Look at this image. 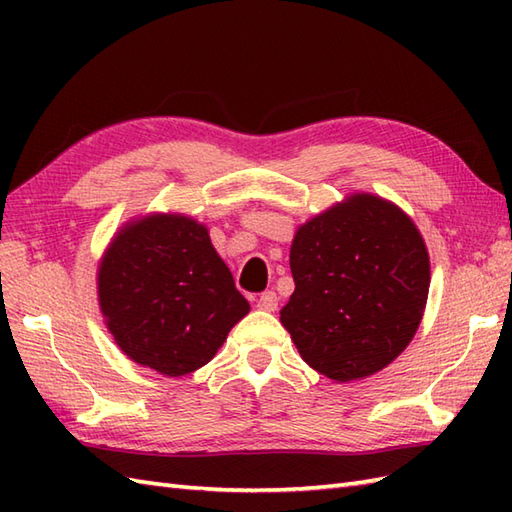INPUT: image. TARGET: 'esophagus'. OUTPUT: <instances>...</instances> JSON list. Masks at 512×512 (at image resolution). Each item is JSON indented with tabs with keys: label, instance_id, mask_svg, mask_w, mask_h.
Returning <instances> with one entry per match:
<instances>
[{
	"label": "esophagus",
	"instance_id": "34e87169",
	"mask_svg": "<svg viewBox=\"0 0 512 512\" xmlns=\"http://www.w3.org/2000/svg\"><path fill=\"white\" fill-rule=\"evenodd\" d=\"M257 308L259 310H266V312H275L277 310V295L273 290H266L259 295L257 299Z\"/></svg>",
	"mask_w": 512,
	"mask_h": 512
}]
</instances>
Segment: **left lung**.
Returning a JSON list of instances; mask_svg holds the SVG:
<instances>
[{
  "instance_id": "left-lung-1",
  "label": "left lung",
  "mask_w": 512,
  "mask_h": 512,
  "mask_svg": "<svg viewBox=\"0 0 512 512\" xmlns=\"http://www.w3.org/2000/svg\"><path fill=\"white\" fill-rule=\"evenodd\" d=\"M295 292L281 308L303 361L339 383L367 378L405 350L429 295V253L416 224L372 193L299 226Z\"/></svg>"
}]
</instances>
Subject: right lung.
<instances>
[{"mask_svg": "<svg viewBox=\"0 0 512 512\" xmlns=\"http://www.w3.org/2000/svg\"><path fill=\"white\" fill-rule=\"evenodd\" d=\"M99 306L116 345L171 378L209 363L250 310L206 226L180 213L116 233L99 266Z\"/></svg>", "mask_w": 512, "mask_h": 512, "instance_id": "obj_1", "label": "right lung"}]
</instances>
